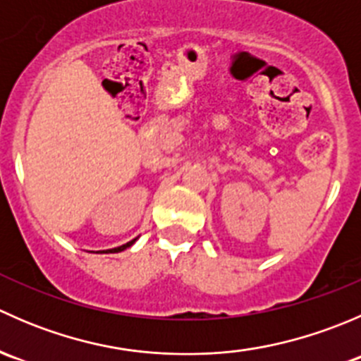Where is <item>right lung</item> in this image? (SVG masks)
<instances>
[{"label": "right lung", "instance_id": "right-lung-1", "mask_svg": "<svg viewBox=\"0 0 361 361\" xmlns=\"http://www.w3.org/2000/svg\"><path fill=\"white\" fill-rule=\"evenodd\" d=\"M136 241H137V238H136V239H133V241L126 243V245H122V246H116V248H111V250H103V251H99V253H120V251H123V250L130 248V246H133L134 243H136Z\"/></svg>", "mask_w": 361, "mask_h": 361}]
</instances>
